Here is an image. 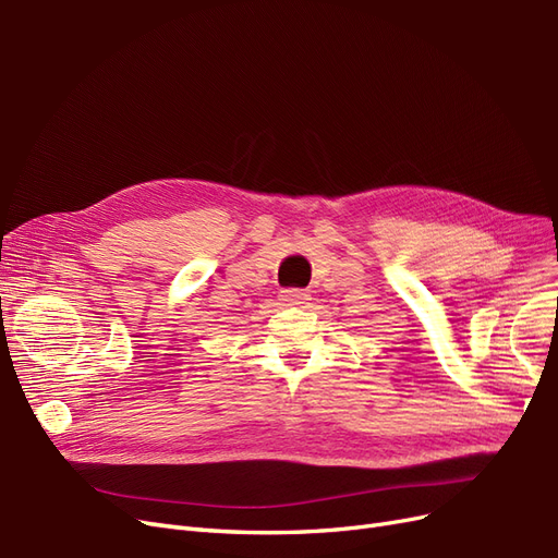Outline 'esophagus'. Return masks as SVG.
Here are the masks:
<instances>
[{
    "label": "esophagus",
    "instance_id": "obj_1",
    "mask_svg": "<svg viewBox=\"0 0 558 558\" xmlns=\"http://www.w3.org/2000/svg\"><path fill=\"white\" fill-rule=\"evenodd\" d=\"M280 301L287 307H305V303L310 301V294L305 289H282Z\"/></svg>",
    "mask_w": 558,
    "mask_h": 558
}]
</instances>
